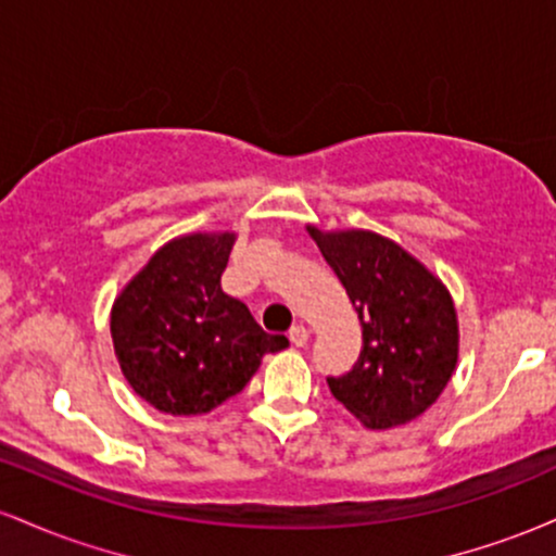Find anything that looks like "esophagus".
<instances>
[{"mask_svg":"<svg viewBox=\"0 0 556 556\" xmlns=\"http://www.w3.org/2000/svg\"><path fill=\"white\" fill-rule=\"evenodd\" d=\"M287 337H290V342L295 344V348H303V344L308 342V327H303V324H295V327L287 331Z\"/></svg>","mask_w":556,"mask_h":556,"instance_id":"1","label":"esophagus"}]
</instances>
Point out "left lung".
Masks as SVG:
<instances>
[{
  "instance_id": "obj_1",
  "label": "left lung",
  "mask_w": 556,
  "mask_h": 556,
  "mask_svg": "<svg viewBox=\"0 0 556 556\" xmlns=\"http://www.w3.org/2000/svg\"><path fill=\"white\" fill-rule=\"evenodd\" d=\"M361 318L363 350L342 376H327L337 400L368 429L418 418L437 402L457 363L450 292L397 242L376 232L308 227Z\"/></svg>"
}]
</instances>
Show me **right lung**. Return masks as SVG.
Here are the masks:
<instances>
[{
    "label": "right lung",
    "instance_id": "right-lung-1",
    "mask_svg": "<svg viewBox=\"0 0 556 556\" xmlns=\"http://www.w3.org/2000/svg\"><path fill=\"white\" fill-rule=\"evenodd\" d=\"M232 232L167 242L112 308V342L125 379L169 416H201L235 397L266 353L287 348L245 303L222 292Z\"/></svg>",
    "mask_w": 556,
    "mask_h": 556
}]
</instances>
